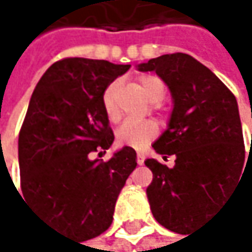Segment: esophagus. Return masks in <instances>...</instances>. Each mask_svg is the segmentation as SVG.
Here are the masks:
<instances>
[{
	"label": "esophagus",
	"mask_w": 252,
	"mask_h": 252,
	"mask_svg": "<svg viewBox=\"0 0 252 252\" xmlns=\"http://www.w3.org/2000/svg\"><path fill=\"white\" fill-rule=\"evenodd\" d=\"M143 163H145V154L139 152V154H137V164H139V166H142Z\"/></svg>",
	"instance_id": "esophagus-1"
}]
</instances>
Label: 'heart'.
<instances>
[{"label": "heart", "mask_w": 252, "mask_h": 252, "mask_svg": "<svg viewBox=\"0 0 252 252\" xmlns=\"http://www.w3.org/2000/svg\"><path fill=\"white\" fill-rule=\"evenodd\" d=\"M139 80L145 95L151 101H159L163 98L164 86L158 77L145 74ZM118 91H119V83L112 82L110 85H107L101 97L103 110L110 122H116L121 118V110L118 107ZM157 134H158V127L154 121H140V122L125 121L116 130V142L121 146L142 149L151 140H154Z\"/></svg>", "instance_id": "1"}]
</instances>
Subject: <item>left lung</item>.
<instances>
[{
	"label": "left lung",
	"mask_w": 252,
	"mask_h": 252,
	"mask_svg": "<svg viewBox=\"0 0 252 252\" xmlns=\"http://www.w3.org/2000/svg\"><path fill=\"white\" fill-rule=\"evenodd\" d=\"M137 70L155 71L173 98L167 130L152 148L164 159H176L172 169L154 158L145 161L152 172L146 188L149 206L161 225L187 235L214 212L241 178L245 163V169L251 163L238 101L208 67L187 53L152 58Z\"/></svg>",
	"instance_id": "1"
}]
</instances>
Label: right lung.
I'll return each instance as SVG.
<instances>
[{"mask_svg": "<svg viewBox=\"0 0 252 252\" xmlns=\"http://www.w3.org/2000/svg\"><path fill=\"white\" fill-rule=\"evenodd\" d=\"M130 67L88 58L57 61L37 83L19 133L25 200L82 242L110 227L118 195L137 166L128 146L107 161L91 159L115 140L103 93Z\"/></svg>", "mask_w": 252, "mask_h": 252, "instance_id": "obj_1", "label": "right lung"}]
</instances>
